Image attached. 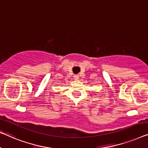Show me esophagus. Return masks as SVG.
<instances>
[{"label": "esophagus", "mask_w": 148, "mask_h": 148, "mask_svg": "<svg viewBox=\"0 0 148 148\" xmlns=\"http://www.w3.org/2000/svg\"><path fill=\"white\" fill-rule=\"evenodd\" d=\"M74 78L75 80H78V79H79V76H78V75H74Z\"/></svg>", "instance_id": "obj_1"}]
</instances>
